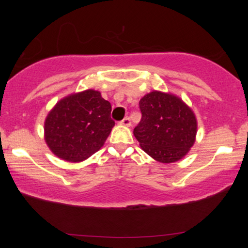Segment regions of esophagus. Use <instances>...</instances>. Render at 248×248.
I'll return each mask as SVG.
<instances>
[{
    "instance_id": "esophagus-1",
    "label": "esophagus",
    "mask_w": 248,
    "mask_h": 248,
    "mask_svg": "<svg viewBox=\"0 0 248 248\" xmlns=\"http://www.w3.org/2000/svg\"><path fill=\"white\" fill-rule=\"evenodd\" d=\"M120 124L125 125V127H130V125H131V119L129 117H124L123 120L120 121Z\"/></svg>"
}]
</instances>
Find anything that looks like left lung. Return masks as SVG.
Returning <instances> with one entry per match:
<instances>
[{
  "mask_svg": "<svg viewBox=\"0 0 248 248\" xmlns=\"http://www.w3.org/2000/svg\"><path fill=\"white\" fill-rule=\"evenodd\" d=\"M141 119L133 133L146 154L161 163L182 159L195 143L197 121L180 98L152 92L140 101Z\"/></svg>",
  "mask_w": 248,
  "mask_h": 248,
  "instance_id": "left-lung-1",
  "label": "left lung"
}]
</instances>
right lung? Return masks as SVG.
I'll return each instance as SVG.
<instances>
[{"mask_svg": "<svg viewBox=\"0 0 248 248\" xmlns=\"http://www.w3.org/2000/svg\"><path fill=\"white\" fill-rule=\"evenodd\" d=\"M112 105L93 89L70 94L57 103L45 123V139L54 155L81 162L107 140L115 121Z\"/></svg>", "mask_w": 248, "mask_h": 248, "instance_id": "right-lung-1", "label": "right lung"}]
</instances>
